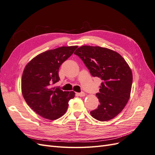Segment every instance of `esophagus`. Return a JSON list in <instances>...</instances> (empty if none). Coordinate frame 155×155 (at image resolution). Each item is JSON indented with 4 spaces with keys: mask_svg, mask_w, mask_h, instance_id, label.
Instances as JSON below:
<instances>
[{
    "mask_svg": "<svg viewBox=\"0 0 155 155\" xmlns=\"http://www.w3.org/2000/svg\"><path fill=\"white\" fill-rule=\"evenodd\" d=\"M78 96H81V97H83V96H85V92H81L80 93H78Z\"/></svg>",
    "mask_w": 155,
    "mask_h": 155,
    "instance_id": "obj_1",
    "label": "esophagus"
}]
</instances>
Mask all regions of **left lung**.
<instances>
[{"label":"left lung","mask_w":155,"mask_h":155,"mask_svg":"<svg viewBox=\"0 0 155 155\" xmlns=\"http://www.w3.org/2000/svg\"><path fill=\"white\" fill-rule=\"evenodd\" d=\"M74 54L85 63L93 77L102 82L96 94L100 105L91 112L101 121L113 119L121 112L130 97L133 83L132 71L120 54L100 46H82Z\"/></svg>","instance_id":"obj_1"}]
</instances>
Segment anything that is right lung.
<instances>
[{
	"instance_id": "right-lung-1",
	"label": "right lung",
	"mask_w": 155,
	"mask_h": 155,
	"mask_svg": "<svg viewBox=\"0 0 155 155\" xmlns=\"http://www.w3.org/2000/svg\"><path fill=\"white\" fill-rule=\"evenodd\" d=\"M78 46H61L37 55L26 64L21 79L22 96L31 109L44 118L57 120L66 112L73 91H63L54 84L60 80L59 68Z\"/></svg>"
}]
</instances>
